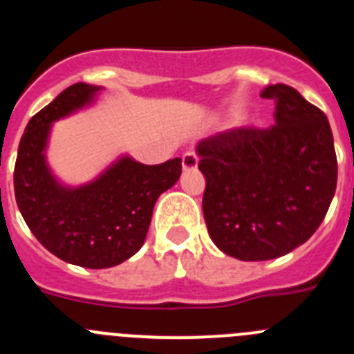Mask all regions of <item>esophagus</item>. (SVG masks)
I'll return each instance as SVG.
<instances>
[{"mask_svg": "<svg viewBox=\"0 0 354 354\" xmlns=\"http://www.w3.org/2000/svg\"><path fill=\"white\" fill-rule=\"evenodd\" d=\"M198 167V158H196L195 152H186V154L183 156V168L186 171L189 170H195V168Z\"/></svg>", "mask_w": 354, "mask_h": 354, "instance_id": "obj_1", "label": "esophagus"}]
</instances>
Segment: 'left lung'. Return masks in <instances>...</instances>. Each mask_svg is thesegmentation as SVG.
<instances>
[{
	"label": "left lung",
	"instance_id": "1",
	"mask_svg": "<svg viewBox=\"0 0 354 354\" xmlns=\"http://www.w3.org/2000/svg\"><path fill=\"white\" fill-rule=\"evenodd\" d=\"M261 97L274 99V126L241 127L196 145L209 236L239 261L282 257L310 239L337 187L326 115L282 83Z\"/></svg>",
	"mask_w": 354,
	"mask_h": 354
}]
</instances>
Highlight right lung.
<instances>
[{
    "label": "right lung",
    "instance_id": "right-lung-1",
    "mask_svg": "<svg viewBox=\"0 0 354 354\" xmlns=\"http://www.w3.org/2000/svg\"><path fill=\"white\" fill-rule=\"evenodd\" d=\"M102 86L76 83L28 122L17 150L14 192L17 207L40 245L68 264L111 268L143 246L152 209L180 177V158L142 165L122 156L95 180L68 187L46 161L53 122L93 102Z\"/></svg>",
    "mask_w": 354,
    "mask_h": 354
}]
</instances>
